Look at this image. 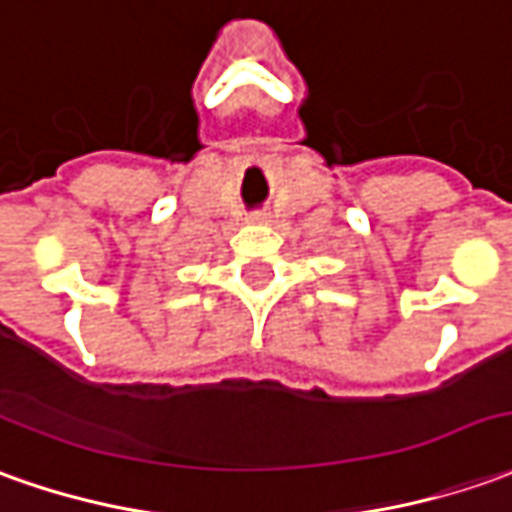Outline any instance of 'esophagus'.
I'll return each instance as SVG.
<instances>
[{
    "label": "esophagus",
    "instance_id": "obj_1",
    "mask_svg": "<svg viewBox=\"0 0 512 512\" xmlns=\"http://www.w3.org/2000/svg\"><path fill=\"white\" fill-rule=\"evenodd\" d=\"M253 220H264V217H262V214H256V217H253Z\"/></svg>",
    "mask_w": 512,
    "mask_h": 512
}]
</instances>
